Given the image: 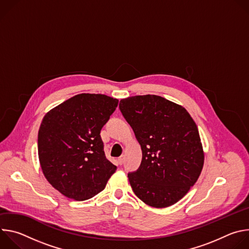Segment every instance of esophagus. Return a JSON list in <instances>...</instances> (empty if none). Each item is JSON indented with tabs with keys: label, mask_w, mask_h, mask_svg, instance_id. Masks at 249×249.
<instances>
[{
	"label": "esophagus",
	"mask_w": 249,
	"mask_h": 249,
	"mask_svg": "<svg viewBox=\"0 0 249 249\" xmlns=\"http://www.w3.org/2000/svg\"><path fill=\"white\" fill-rule=\"evenodd\" d=\"M124 160H125V156L119 157V158H118V163H119L120 165H122V164L124 163Z\"/></svg>",
	"instance_id": "34e87169"
}]
</instances>
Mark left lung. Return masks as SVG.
Instances as JSON below:
<instances>
[{
	"label": "left lung",
	"instance_id": "left-lung-1",
	"mask_svg": "<svg viewBox=\"0 0 249 249\" xmlns=\"http://www.w3.org/2000/svg\"><path fill=\"white\" fill-rule=\"evenodd\" d=\"M119 108L143 153L139 168L128 173L134 193L155 208L175 204L195 184L203 168L194 120L182 106L154 94L121 99Z\"/></svg>",
	"mask_w": 249,
	"mask_h": 249
}]
</instances>
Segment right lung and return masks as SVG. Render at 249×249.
Here are the masks:
<instances>
[{"mask_svg":"<svg viewBox=\"0 0 249 249\" xmlns=\"http://www.w3.org/2000/svg\"><path fill=\"white\" fill-rule=\"evenodd\" d=\"M118 99L104 94L75 95L43 118L38 156L49 183L64 196L84 201L105 188L116 165L105 157L100 131Z\"/></svg>","mask_w":249,"mask_h":249,"instance_id":"add662e5","label":"right lung"}]
</instances>
